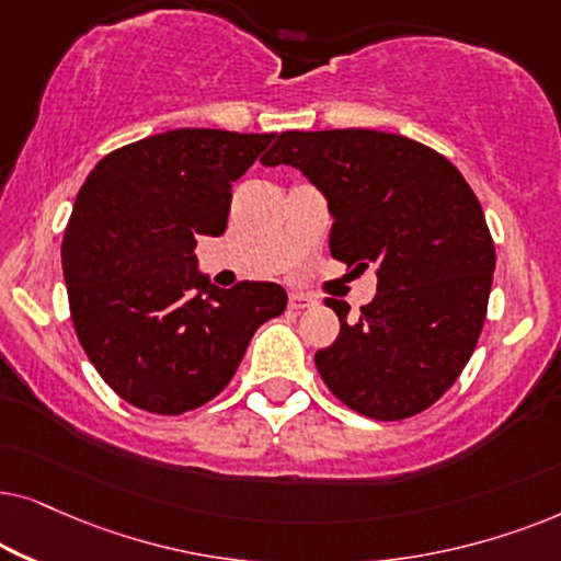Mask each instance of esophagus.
Instances as JSON below:
<instances>
[{
  "label": "esophagus",
  "instance_id": "esophagus-1",
  "mask_svg": "<svg viewBox=\"0 0 561 561\" xmlns=\"http://www.w3.org/2000/svg\"><path fill=\"white\" fill-rule=\"evenodd\" d=\"M312 305H316V300H312V297H308V295H302V293L289 295V310L300 312V310L312 308Z\"/></svg>",
  "mask_w": 561,
  "mask_h": 561
}]
</instances>
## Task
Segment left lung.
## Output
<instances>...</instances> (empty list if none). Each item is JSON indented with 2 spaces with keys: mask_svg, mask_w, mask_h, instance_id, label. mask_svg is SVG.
Masks as SVG:
<instances>
[{
  "mask_svg": "<svg viewBox=\"0 0 561 561\" xmlns=\"http://www.w3.org/2000/svg\"><path fill=\"white\" fill-rule=\"evenodd\" d=\"M300 169L333 218L331 256L377 274V295L341 320L316 367L335 398L377 421L431 408L482 333L495 245L480 199L433 148L382 130H287L261 159Z\"/></svg>",
  "mask_w": 561,
  "mask_h": 561,
  "instance_id": "1",
  "label": "left lung"
}]
</instances>
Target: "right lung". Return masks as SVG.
<instances>
[{
  "mask_svg": "<svg viewBox=\"0 0 561 561\" xmlns=\"http://www.w3.org/2000/svg\"><path fill=\"white\" fill-rule=\"evenodd\" d=\"M274 133L179 128L117 148L89 171L61 243L79 343L130 405L179 415L213 400L287 293L220 289L197 268L199 236L228 228L233 182Z\"/></svg>",
  "mask_w": 561,
  "mask_h": 561,
  "instance_id": "right-lung-1",
  "label": "right lung"
}]
</instances>
